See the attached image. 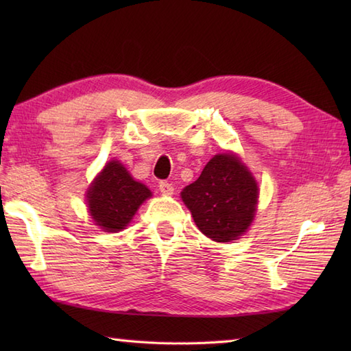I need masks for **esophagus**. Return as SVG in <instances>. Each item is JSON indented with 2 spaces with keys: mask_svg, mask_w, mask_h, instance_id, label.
I'll return each mask as SVG.
<instances>
[{
  "mask_svg": "<svg viewBox=\"0 0 351 351\" xmlns=\"http://www.w3.org/2000/svg\"><path fill=\"white\" fill-rule=\"evenodd\" d=\"M158 187H160V191L162 193V195H166V196L173 195V185H171L170 182H167V181H161Z\"/></svg>",
  "mask_w": 351,
  "mask_h": 351,
  "instance_id": "1",
  "label": "esophagus"
}]
</instances>
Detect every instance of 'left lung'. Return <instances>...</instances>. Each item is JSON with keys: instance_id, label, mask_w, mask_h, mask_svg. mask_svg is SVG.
Wrapping results in <instances>:
<instances>
[{"instance_id": "8db88e82", "label": "left lung", "mask_w": 351, "mask_h": 351, "mask_svg": "<svg viewBox=\"0 0 351 351\" xmlns=\"http://www.w3.org/2000/svg\"><path fill=\"white\" fill-rule=\"evenodd\" d=\"M258 196L255 178L232 152L214 155L181 193L200 232L217 243L237 240L250 228Z\"/></svg>"}]
</instances>
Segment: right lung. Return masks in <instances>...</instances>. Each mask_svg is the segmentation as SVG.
Wrapping results in <instances>:
<instances>
[{"label": "right lung", "instance_id": "1", "mask_svg": "<svg viewBox=\"0 0 351 351\" xmlns=\"http://www.w3.org/2000/svg\"><path fill=\"white\" fill-rule=\"evenodd\" d=\"M151 196V190L134 180L117 160L106 164L86 193L88 213L95 225L106 232L125 229L140 205Z\"/></svg>", "mask_w": 351, "mask_h": 351}]
</instances>
